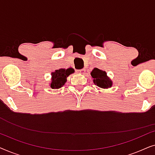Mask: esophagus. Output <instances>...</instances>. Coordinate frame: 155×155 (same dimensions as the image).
<instances>
[{"label":"esophagus","mask_w":155,"mask_h":155,"mask_svg":"<svg viewBox=\"0 0 155 155\" xmlns=\"http://www.w3.org/2000/svg\"><path fill=\"white\" fill-rule=\"evenodd\" d=\"M77 73H80V74H84V73H85V70H84V68L83 69H81V70H78Z\"/></svg>","instance_id":"obj_1"}]
</instances>
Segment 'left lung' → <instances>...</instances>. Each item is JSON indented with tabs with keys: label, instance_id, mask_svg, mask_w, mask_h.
Returning a JSON list of instances; mask_svg holds the SVG:
<instances>
[{
	"label": "left lung",
	"instance_id": "left-lung-1",
	"mask_svg": "<svg viewBox=\"0 0 155 155\" xmlns=\"http://www.w3.org/2000/svg\"><path fill=\"white\" fill-rule=\"evenodd\" d=\"M90 74L93 79V82L99 87L108 89L111 87L113 85V82L109 77H108L106 71L94 68Z\"/></svg>",
	"mask_w": 155,
	"mask_h": 155
}]
</instances>
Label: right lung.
Segmentation results:
<instances>
[{
	"instance_id": "obj_1",
	"label": "right lung",
	"mask_w": 155,
	"mask_h": 155,
	"mask_svg": "<svg viewBox=\"0 0 155 155\" xmlns=\"http://www.w3.org/2000/svg\"><path fill=\"white\" fill-rule=\"evenodd\" d=\"M75 71L74 69L69 68H61L52 72L51 73V82L49 83L51 88L54 90H57L62 87L65 85V82H67V78L73 73Z\"/></svg>"
}]
</instances>
